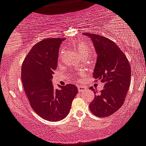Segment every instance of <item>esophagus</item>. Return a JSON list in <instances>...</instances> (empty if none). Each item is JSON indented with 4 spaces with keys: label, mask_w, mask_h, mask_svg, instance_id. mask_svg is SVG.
<instances>
[{
    "label": "esophagus",
    "mask_w": 146,
    "mask_h": 146,
    "mask_svg": "<svg viewBox=\"0 0 146 146\" xmlns=\"http://www.w3.org/2000/svg\"><path fill=\"white\" fill-rule=\"evenodd\" d=\"M85 87H83V86H78V90L79 92H82L84 89H85Z\"/></svg>",
    "instance_id": "esophagus-1"
}]
</instances>
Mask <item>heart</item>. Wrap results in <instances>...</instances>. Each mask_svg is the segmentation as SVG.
Segmentation results:
<instances>
[{
    "label": "heart",
    "instance_id": "1",
    "mask_svg": "<svg viewBox=\"0 0 146 146\" xmlns=\"http://www.w3.org/2000/svg\"><path fill=\"white\" fill-rule=\"evenodd\" d=\"M77 51L80 56H82V55L89 56L90 54V49L88 46L85 43L82 42V41L77 44Z\"/></svg>",
    "mask_w": 146,
    "mask_h": 146
}]
</instances>
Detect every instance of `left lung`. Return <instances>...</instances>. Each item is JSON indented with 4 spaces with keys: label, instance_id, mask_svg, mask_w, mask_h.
<instances>
[{
    "label": "left lung",
    "instance_id": "left-lung-1",
    "mask_svg": "<svg viewBox=\"0 0 146 146\" xmlns=\"http://www.w3.org/2000/svg\"><path fill=\"white\" fill-rule=\"evenodd\" d=\"M95 46L98 58L93 77L104 83L100 93L95 92L90 110L98 117H108L117 112L126 98L130 84L131 69L125 54L115 42L98 34H87Z\"/></svg>",
    "mask_w": 146,
    "mask_h": 146
}]
</instances>
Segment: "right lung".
<instances>
[{
    "instance_id": "add662e5",
    "label": "right lung",
    "mask_w": 146,
    "mask_h": 146,
    "mask_svg": "<svg viewBox=\"0 0 146 146\" xmlns=\"http://www.w3.org/2000/svg\"><path fill=\"white\" fill-rule=\"evenodd\" d=\"M64 38H45L35 44L24 59L21 81L30 105L40 117L56 122L66 117L78 89L72 84L54 87L59 49Z\"/></svg>"
}]
</instances>
